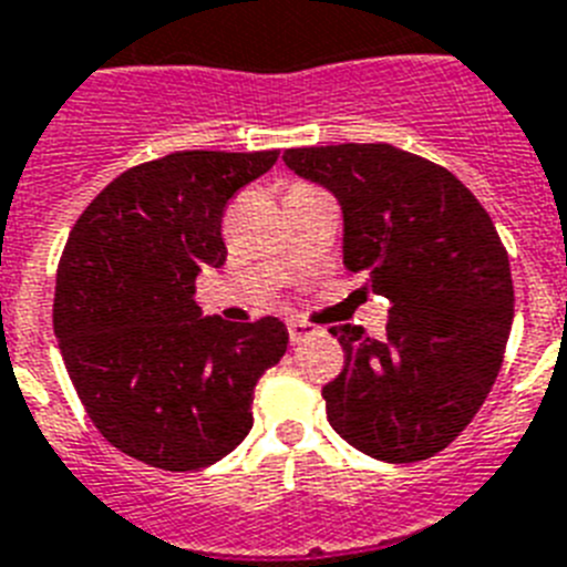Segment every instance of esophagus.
Returning <instances> with one entry per match:
<instances>
[{
	"label": "esophagus",
	"mask_w": 567,
	"mask_h": 567,
	"mask_svg": "<svg viewBox=\"0 0 567 567\" xmlns=\"http://www.w3.org/2000/svg\"><path fill=\"white\" fill-rule=\"evenodd\" d=\"M287 327H289V341H292V344H298V341L310 339L312 333H318L316 324H310V321H301V318H292Z\"/></svg>",
	"instance_id": "obj_1"
}]
</instances>
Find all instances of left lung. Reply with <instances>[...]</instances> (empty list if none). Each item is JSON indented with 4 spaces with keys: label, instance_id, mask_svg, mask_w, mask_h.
Returning a JSON list of instances; mask_svg holds the SVG:
<instances>
[{
    "label": "left lung",
    "instance_id": "8db88e82",
    "mask_svg": "<svg viewBox=\"0 0 567 567\" xmlns=\"http://www.w3.org/2000/svg\"><path fill=\"white\" fill-rule=\"evenodd\" d=\"M344 214V269L391 301L385 339L330 327L344 368L321 396L336 432L364 455L414 463L472 423L502 371L513 324L507 249L446 167L391 144L284 153Z\"/></svg>",
    "mask_w": 567,
    "mask_h": 567
}]
</instances>
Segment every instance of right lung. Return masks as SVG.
Wrapping results in <instances>:
<instances>
[{"mask_svg": "<svg viewBox=\"0 0 567 567\" xmlns=\"http://www.w3.org/2000/svg\"><path fill=\"white\" fill-rule=\"evenodd\" d=\"M278 150H182L130 167L89 203L58 266L54 336L97 432L156 470L226 457L251 429L257 379L287 324H231L196 307V275L226 264L223 214Z\"/></svg>", "mask_w": 567, "mask_h": 567, "instance_id": "right-lung-1", "label": "right lung"}]
</instances>
